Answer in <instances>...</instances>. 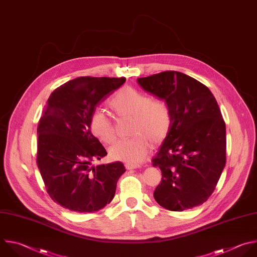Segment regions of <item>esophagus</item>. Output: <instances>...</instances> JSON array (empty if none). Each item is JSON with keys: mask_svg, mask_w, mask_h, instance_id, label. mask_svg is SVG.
I'll use <instances>...</instances> for the list:
<instances>
[{"mask_svg": "<svg viewBox=\"0 0 257 257\" xmlns=\"http://www.w3.org/2000/svg\"><path fill=\"white\" fill-rule=\"evenodd\" d=\"M125 167L127 169H135V168H138L139 167V164H135V163H126L125 164Z\"/></svg>", "mask_w": 257, "mask_h": 257, "instance_id": "1", "label": "esophagus"}]
</instances>
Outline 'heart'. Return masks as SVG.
I'll return each instance as SVG.
<instances>
[{
  "label": "heart",
  "instance_id": "1",
  "mask_svg": "<svg viewBox=\"0 0 257 257\" xmlns=\"http://www.w3.org/2000/svg\"><path fill=\"white\" fill-rule=\"evenodd\" d=\"M109 106L120 117H132V136L118 140L109 149L114 160L141 162L149 151L150 141L153 144L161 143L172 129L173 116L168 104L162 99H151L134 88L120 89L109 102ZM90 130L103 143H111L115 139L112 121L100 110L92 114Z\"/></svg>",
  "mask_w": 257,
  "mask_h": 257
}]
</instances>
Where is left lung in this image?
Instances as JSON below:
<instances>
[{
	"label": "left lung",
	"mask_w": 257,
	"mask_h": 257,
	"mask_svg": "<svg viewBox=\"0 0 257 257\" xmlns=\"http://www.w3.org/2000/svg\"><path fill=\"white\" fill-rule=\"evenodd\" d=\"M137 82L164 100L173 116L172 129L152 159L162 176L155 201L176 212L202 205L226 163V126L215 97L202 82L175 70L139 77Z\"/></svg>",
	"instance_id": "left-lung-1"
}]
</instances>
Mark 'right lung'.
Wrapping results in <instances>:
<instances>
[{"mask_svg":"<svg viewBox=\"0 0 257 257\" xmlns=\"http://www.w3.org/2000/svg\"><path fill=\"white\" fill-rule=\"evenodd\" d=\"M125 77L80 76L49 96L37 127V165L50 198L61 207L91 213L113 200L121 161L93 166L107 155L90 130L96 108L125 82Z\"/></svg>","mask_w":257,"mask_h":257,"instance_id":"obj_1","label":"right lung"}]
</instances>
